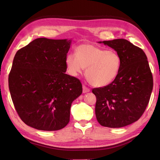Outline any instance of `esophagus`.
<instances>
[{"label":"esophagus","instance_id":"esophagus-1","mask_svg":"<svg viewBox=\"0 0 160 160\" xmlns=\"http://www.w3.org/2000/svg\"><path fill=\"white\" fill-rule=\"evenodd\" d=\"M90 91L89 88H88V87H86L85 85H83V93H87V92H89Z\"/></svg>","mask_w":160,"mask_h":160}]
</instances>
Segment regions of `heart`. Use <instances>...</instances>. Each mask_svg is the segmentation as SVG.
<instances>
[{
    "instance_id": "obj_1",
    "label": "heart",
    "mask_w": 160,
    "mask_h": 160,
    "mask_svg": "<svg viewBox=\"0 0 160 160\" xmlns=\"http://www.w3.org/2000/svg\"><path fill=\"white\" fill-rule=\"evenodd\" d=\"M65 63L69 74L77 76L86 68L89 83L95 87L110 84L118 75L122 60L117 52L85 43L77 47L75 54L66 57Z\"/></svg>"
}]
</instances>
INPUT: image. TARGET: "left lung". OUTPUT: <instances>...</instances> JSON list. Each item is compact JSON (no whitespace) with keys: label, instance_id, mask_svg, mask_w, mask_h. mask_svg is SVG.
Masks as SVG:
<instances>
[{"label":"left lung","instance_id":"obj_1","mask_svg":"<svg viewBox=\"0 0 160 160\" xmlns=\"http://www.w3.org/2000/svg\"><path fill=\"white\" fill-rule=\"evenodd\" d=\"M99 42L117 51L122 65L113 82L92 89L97 99L96 118L102 126L122 128L136 122L146 110L153 89L152 73L143 51L129 41Z\"/></svg>","mask_w":160,"mask_h":160}]
</instances>
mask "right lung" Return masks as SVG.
I'll return each mask as SVG.
<instances>
[{
	"label": "right lung",
	"mask_w": 160,
	"mask_h": 160,
	"mask_svg": "<svg viewBox=\"0 0 160 160\" xmlns=\"http://www.w3.org/2000/svg\"><path fill=\"white\" fill-rule=\"evenodd\" d=\"M71 41L38 38L14 57L9 90L18 116L28 126L57 131L69 122L71 103L83 91L79 79L65 73Z\"/></svg>",
	"instance_id": "right-lung-1"
}]
</instances>
